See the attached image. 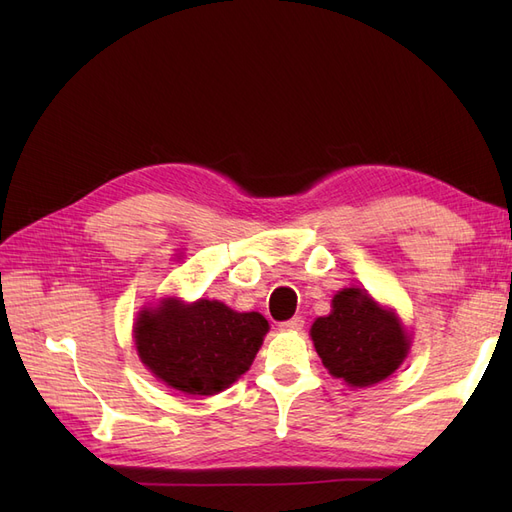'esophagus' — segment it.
<instances>
[{"instance_id": "34e87169", "label": "esophagus", "mask_w": 512, "mask_h": 512, "mask_svg": "<svg viewBox=\"0 0 512 512\" xmlns=\"http://www.w3.org/2000/svg\"><path fill=\"white\" fill-rule=\"evenodd\" d=\"M303 324H305V320H303L301 316H294V318H290V320L282 322L280 327H282V329H286V331H301V329H303Z\"/></svg>"}]
</instances>
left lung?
<instances>
[{"label":"left lung","instance_id":"left-lung-1","mask_svg":"<svg viewBox=\"0 0 512 512\" xmlns=\"http://www.w3.org/2000/svg\"><path fill=\"white\" fill-rule=\"evenodd\" d=\"M309 335L329 374L344 378L350 386L389 378L410 348L395 314L359 288L337 292L333 312L318 318Z\"/></svg>","mask_w":512,"mask_h":512}]
</instances>
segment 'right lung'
Masks as SVG:
<instances>
[{
    "instance_id": "right-lung-1",
    "label": "right lung",
    "mask_w": 512,
    "mask_h": 512,
    "mask_svg": "<svg viewBox=\"0 0 512 512\" xmlns=\"http://www.w3.org/2000/svg\"><path fill=\"white\" fill-rule=\"evenodd\" d=\"M269 331L258 312H232L220 301H166L145 309L134 327L141 361L162 382L190 395L220 393L250 369Z\"/></svg>"
}]
</instances>
